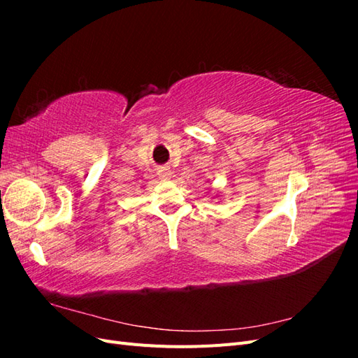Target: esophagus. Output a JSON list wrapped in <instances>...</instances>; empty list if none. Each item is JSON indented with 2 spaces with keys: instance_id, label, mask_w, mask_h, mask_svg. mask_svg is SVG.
<instances>
[{
  "instance_id": "obj_1",
  "label": "esophagus",
  "mask_w": 358,
  "mask_h": 358,
  "mask_svg": "<svg viewBox=\"0 0 358 358\" xmlns=\"http://www.w3.org/2000/svg\"><path fill=\"white\" fill-rule=\"evenodd\" d=\"M171 175H173V171H171L170 166H162L158 169V176L161 179H169V178H171Z\"/></svg>"
}]
</instances>
